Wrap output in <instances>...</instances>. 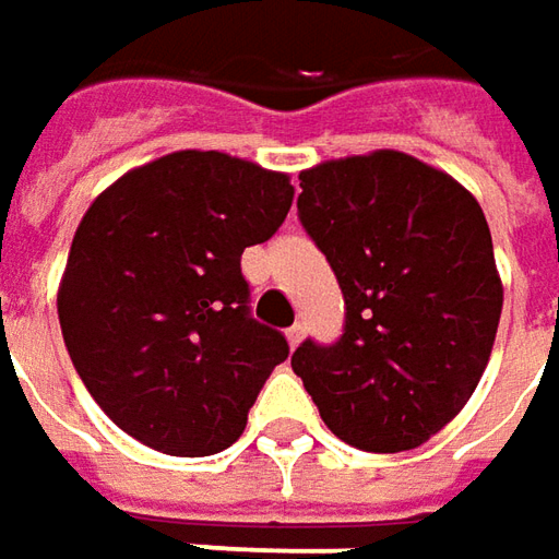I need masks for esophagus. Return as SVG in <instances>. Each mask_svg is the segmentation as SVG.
<instances>
[{
  "mask_svg": "<svg viewBox=\"0 0 559 559\" xmlns=\"http://www.w3.org/2000/svg\"><path fill=\"white\" fill-rule=\"evenodd\" d=\"M302 333H306V330H302V324H294V328H287V343L299 345V340H302Z\"/></svg>",
  "mask_w": 559,
  "mask_h": 559,
  "instance_id": "obj_1",
  "label": "esophagus"
}]
</instances>
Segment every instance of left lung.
I'll return each mask as SVG.
<instances>
[{
    "label": "left lung",
    "instance_id": "1",
    "mask_svg": "<svg viewBox=\"0 0 559 559\" xmlns=\"http://www.w3.org/2000/svg\"><path fill=\"white\" fill-rule=\"evenodd\" d=\"M299 223L345 299L343 336L299 343L294 373L330 431L367 453L419 447L468 404L502 318L480 204L394 150L299 174Z\"/></svg>",
    "mask_w": 559,
    "mask_h": 559
}]
</instances>
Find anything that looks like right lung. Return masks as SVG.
<instances>
[{
    "instance_id": "obj_1",
    "label": "right lung",
    "mask_w": 559,
    "mask_h": 559,
    "mask_svg": "<svg viewBox=\"0 0 559 559\" xmlns=\"http://www.w3.org/2000/svg\"><path fill=\"white\" fill-rule=\"evenodd\" d=\"M294 201L287 174L183 150L124 174L82 216L57 294L63 343L124 435L168 455L241 438L281 330L250 314L241 253Z\"/></svg>"
}]
</instances>
